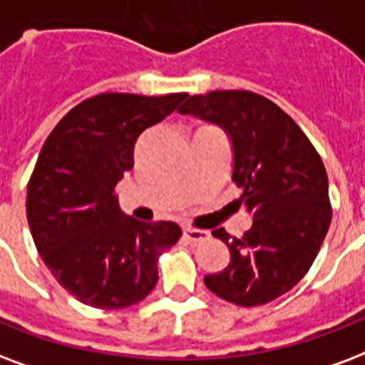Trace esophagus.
<instances>
[{"mask_svg": "<svg viewBox=\"0 0 365 365\" xmlns=\"http://www.w3.org/2000/svg\"><path fill=\"white\" fill-rule=\"evenodd\" d=\"M208 237V232L205 230H197V227H183V239L189 243H199Z\"/></svg>", "mask_w": 365, "mask_h": 365, "instance_id": "1", "label": "esophagus"}]
</instances>
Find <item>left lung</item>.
I'll list each match as a JSON object with an SVG mask.
<instances>
[{
	"mask_svg": "<svg viewBox=\"0 0 365 365\" xmlns=\"http://www.w3.org/2000/svg\"><path fill=\"white\" fill-rule=\"evenodd\" d=\"M178 110L230 133L237 202L252 214V227L241 237L214 230L232 260L205 275V285L245 308L279 299L310 269L329 230L333 210L322 157L283 108L255 91L191 96Z\"/></svg>",
	"mask_w": 365,
	"mask_h": 365,
	"instance_id": "left-lung-1",
	"label": "left lung"
}]
</instances>
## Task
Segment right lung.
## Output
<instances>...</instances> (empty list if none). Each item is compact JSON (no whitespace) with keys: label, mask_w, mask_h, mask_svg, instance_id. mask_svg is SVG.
Returning <instances> with one entry per match:
<instances>
[{"label":"right lung","mask_w":365,"mask_h":365,"mask_svg":"<svg viewBox=\"0 0 365 365\" xmlns=\"http://www.w3.org/2000/svg\"><path fill=\"white\" fill-rule=\"evenodd\" d=\"M185 97L99 93L71 108L41 147L28 180V226L55 279L83 304H138L157 285L158 257L182 237L174 222L124 218L115 189L143 130Z\"/></svg>","instance_id":"1"}]
</instances>
